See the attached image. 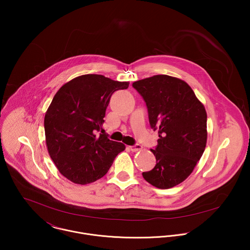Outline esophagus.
Here are the masks:
<instances>
[{"label": "esophagus", "instance_id": "obj_1", "mask_svg": "<svg viewBox=\"0 0 250 250\" xmlns=\"http://www.w3.org/2000/svg\"><path fill=\"white\" fill-rule=\"evenodd\" d=\"M142 148H143V146L140 145V144H135V145H133V146H130V149H131V151H133V152H137V151L141 150Z\"/></svg>", "mask_w": 250, "mask_h": 250}]
</instances>
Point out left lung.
Instances as JSON below:
<instances>
[{
    "label": "left lung",
    "mask_w": 250,
    "mask_h": 250,
    "mask_svg": "<svg viewBox=\"0 0 250 250\" xmlns=\"http://www.w3.org/2000/svg\"><path fill=\"white\" fill-rule=\"evenodd\" d=\"M148 109L158 145L151 149L157 164L143 178L159 188H170L188 178L207 143V113L191 87L183 80L155 75L133 83Z\"/></svg>",
    "instance_id": "8db88e82"
}]
</instances>
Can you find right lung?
I'll list each match as a JSON object with an SVG mask.
<instances>
[{"mask_svg": "<svg viewBox=\"0 0 250 250\" xmlns=\"http://www.w3.org/2000/svg\"><path fill=\"white\" fill-rule=\"evenodd\" d=\"M128 86L129 82L87 74L66 83L54 96L44 118L46 144L59 171L73 183L102 178L125 150L123 143L107 138L102 126L112 93Z\"/></svg>", "mask_w": 250, "mask_h": 250, "instance_id": "1", "label": "right lung"}]
</instances>
